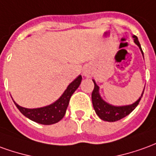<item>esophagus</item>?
<instances>
[{"label": "esophagus", "mask_w": 156, "mask_h": 156, "mask_svg": "<svg viewBox=\"0 0 156 156\" xmlns=\"http://www.w3.org/2000/svg\"><path fill=\"white\" fill-rule=\"evenodd\" d=\"M83 75L85 76V77H90V75H91V73H90V69H89V67H85L84 68V70H83Z\"/></svg>", "instance_id": "obj_1"}]
</instances>
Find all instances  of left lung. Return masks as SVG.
I'll return each instance as SVG.
<instances>
[{
    "label": "left lung",
    "instance_id": "8db88e82",
    "mask_svg": "<svg viewBox=\"0 0 156 156\" xmlns=\"http://www.w3.org/2000/svg\"><path fill=\"white\" fill-rule=\"evenodd\" d=\"M133 38H134V42L139 45V47L140 48L143 55H144V52L142 51L141 45L139 44L138 38L135 35L133 36ZM94 88L92 92V103H93L94 109L99 117L106 122H116V121H118V120L127 116V115H129L139 105V101L144 94V91H143L141 97L133 105H125V106H113L112 105L107 104L106 102H105L101 99V95L99 94V87L97 86L94 81Z\"/></svg>",
    "mask_w": 156,
    "mask_h": 156
}]
</instances>
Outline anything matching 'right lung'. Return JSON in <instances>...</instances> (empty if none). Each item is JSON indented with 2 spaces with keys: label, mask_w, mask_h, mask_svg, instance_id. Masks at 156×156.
I'll return each mask as SVG.
<instances>
[{
  "label": "right lung",
  "mask_w": 156,
  "mask_h": 156,
  "mask_svg": "<svg viewBox=\"0 0 156 156\" xmlns=\"http://www.w3.org/2000/svg\"><path fill=\"white\" fill-rule=\"evenodd\" d=\"M81 81L82 77L78 76L74 81L68 85L62 95L60 97L59 100L48 106L37 109H27L18 105L15 101L13 102L22 114L29 119L32 120L37 123L51 125L58 122L65 116L71 96L74 93L75 90L78 89L79 84L81 83Z\"/></svg>",
  "instance_id": "add662e5"
}]
</instances>
